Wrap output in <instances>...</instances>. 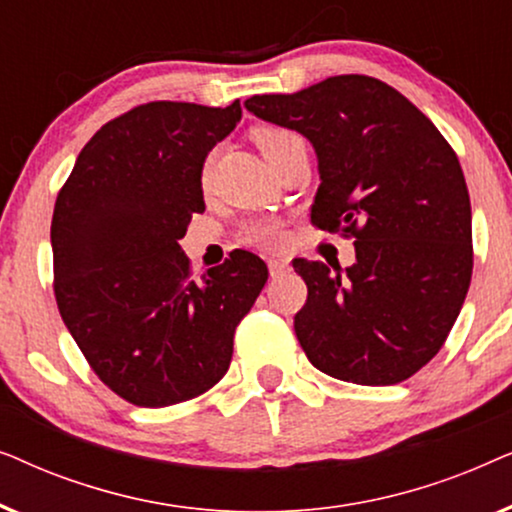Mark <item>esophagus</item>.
<instances>
[{"label":"esophagus","instance_id":"esophagus-1","mask_svg":"<svg viewBox=\"0 0 512 512\" xmlns=\"http://www.w3.org/2000/svg\"><path fill=\"white\" fill-rule=\"evenodd\" d=\"M268 270H270V277L277 279V277L286 275V272L291 270V265H289V261H282V258H270Z\"/></svg>","mask_w":512,"mask_h":512}]
</instances>
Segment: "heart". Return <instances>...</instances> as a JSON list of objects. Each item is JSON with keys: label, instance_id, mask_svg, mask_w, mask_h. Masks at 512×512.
I'll use <instances>...</instances> for the list:
<instances>
[{"label": "heart", "instance_id": "heart-1", "mask_svg": "<svg viewBox=\"0 0 512 512\" xmlns=\"http://www.w3.org/2000/svg\"><path fill=\"white\" fill-rule=\"evenodd\" d=\"M254 139L258 144V149L263 151V156L268 158V163H272L279 153H282L286 146L291 142H296L300 139L296 132H289V130H282V128H258L254 132ZM207 174H209V165L205 167V172H202V179L207 181ZM247 242L251 244H258V247H275L282 240V228H279V223L270 221V219H263V221H254L251 226L247 228Z\"/></svg>", "mask_w": 512, "mask_h": 512}]
</instances>
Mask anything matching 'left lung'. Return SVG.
<instances>
[{
  "label": "left lung",
  "instance_id": "obj_1",
  "mask_svg": "<svg viewBox=\"0 0 512 512\" xmlns=\"http://www.w3.org/2000/svg\"><path fill=\"white\" fill-rule=\"evenodd\" d=\"M244 107L310 139L321 179L312 223L356 237L349 268L293 261L307 284L293 319L307 359L366 387L408 380L443 347L471 284V200L457 153L373 76H331Z\"/></svg>",
  "mask_w": 512,
  "mask_h": 512
}]
</instances>
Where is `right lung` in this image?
Instances as JSON below:
<instances>
[{
	"mask_svg": "<svg viewBox=\"0 0 512 512\" xmlns=\"http://www.w3.org/2000/svg\"><path fill=\"white\" fill-rule=\"evenodd\" d=\"M242 118L191 102H149L95 132L55 200V300L90 368L142 408L212 389L233 335L268 282L237 249L191 277L179 240L205 212L202 165Z\"/></svg>",
	"mask_w": 512,
	"mask_h": 512,
	"instance_id": "obj_1",
	"label": "right lung"
}]
</instances>
